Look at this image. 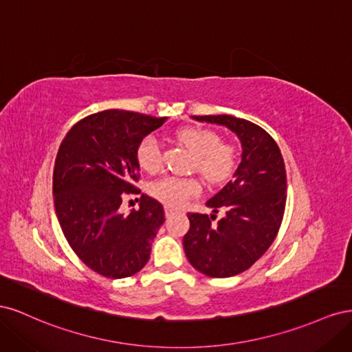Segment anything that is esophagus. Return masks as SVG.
<instances>
[{
	"mask_svg": "<svg viewBox=\"0 0 352 352\" xmlns=\"http://www.w3.org/2000/svg\"><path fill=\"white\" fill-rule=\"evenodd\" d=\"M164 212H166V216L168 217V216H172V214H173V212H175V208L166 206V207H164Z\"/></svg>",
	"mask_w": 352,
	"mask_h": 352,
	"instance_id": "obj_1",
	"label": "esophagus"
}]
</instances>
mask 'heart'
Segmentation results:
<instances>
[{"label":"heart","mask_w":352,"mask_h":352,"mask_svg":"<svg viewBox=\"0 0 352 352\" xmlns=\"http://www.w3.org/2000/svg\"><path fill=\"white\" fill-rule=\"evenodd\" d=\"M180 144L192 153L190 167L211 185H220L233 175L238 164L236 146L221 142L220 136L204 127L188 126L176 132ZM136 160L146 172H155L162 166V145L154 135H148L136 148ZM201 192V185L195 177L164 176L150 185V194L168 207H180L194 195Z\"/></svg>","instance_id":"b5f03b06"}]
</instances>
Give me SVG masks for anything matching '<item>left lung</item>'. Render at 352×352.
<instances>
[{
	"mask_svg": "<svg viewBox=\"0 0 352 352\" xmlns=\"http://www.w3.org/2000/svg\"><path fill=\"white\" fill-rule=\"evenodd\" d=\"M197 122L228 127L238 136L242 154L232 180L206 204L216 214L189 212L184 248L192 267L210 278L236 276L257 261L278 235L286 204V170L273 138L235 116H192Z\"/></svg>",
	"mask_w": 352,
	"mask_h": 352,
	"instance_id": "1",
	"label": "left lung"
}]
</instances>
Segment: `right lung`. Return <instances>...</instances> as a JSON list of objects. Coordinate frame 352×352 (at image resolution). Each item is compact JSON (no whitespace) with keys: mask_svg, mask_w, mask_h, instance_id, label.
<instances>
[{"mask_svg":"<svg viewBox=\"0 0 352 352\" xmlns=\"http://www.w3.org/2000/svg\"><path fill=\"white\" fill-rule=\"evenodd\" d=\"M167 117L105 110L85 117L63 140L52 194L63 233L78 257L105 278L123 279L150 260L164 210L148 195L140 210L120 212L123 194L138 190L136 148Z\"/></svg>","mask_w":352,"mask_h":352,"instance_id":"right-lung-1","label":"right lung"}]
</instances>
